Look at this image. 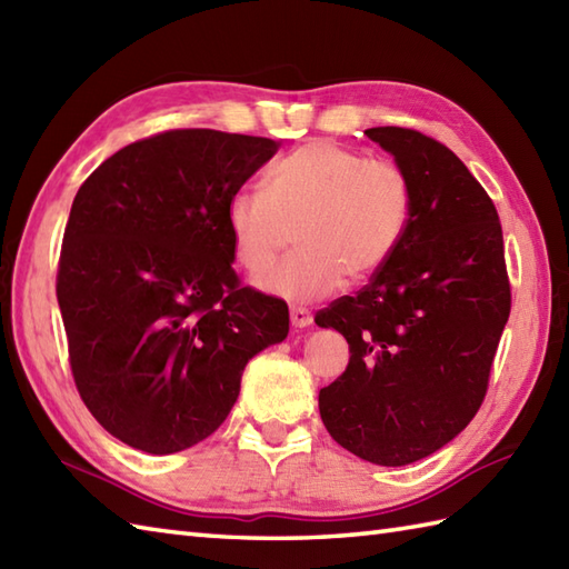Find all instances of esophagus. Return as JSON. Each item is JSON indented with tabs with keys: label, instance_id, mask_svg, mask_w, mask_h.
I'll return each instance as SVG.
<instances>
[{
	"label": "esophagus",
	"instance_id": "esophagus-1",
	"mask_svg": "<svg viewBox=\"0 0 569 569\" xmlns=\"http://www.w3.org/2000/svg\"><path fill=\"white\" fill-rule=\"evenodd\" d=\"M312 322V316H310V310H306V308H291V325L293 328H308V325Z\"/></svg>",
	"mask_w": 569,
	"mask_h": 569
}]
</instances>
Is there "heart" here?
<instances>
[{
    "instance_id": "heart-1",
    "label": "heart",
    "mask_w": 569,
    "mask_h": 569,
    "mask_svg": "<svg viewBox=\"0 0 569 569\" xmlns=\"http://www.w3.org/2000/svg\"><path fill=\"white\" fill-rule=\"evenodd\" d=\"M413 217V183L391 159L335 141H308L266 171L263 192L229 196L224 222L237 263L259 278L296 229L298 251L261 283L296 303L332 293L340 281L379 273L403 244Z\"/></svg>"
}]
</instances>
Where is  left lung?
<instances>
[{"label": "left lung", "instance_id": "1", "mask_svg": "<svg viewBox=\"0 0 569 569\" xmlns=\"http://www.w3.org/2000/svg\"><path fill=\"white\" fill-rule=\"evenodd\" d=\"M413 183L403 244L357 296L318 310L349 345L320 389V418L345 450L401 467L440 450L477 416L511 312L497 208L467 166L432 137L373 127Z\"/></svg>", "mask_w": 569, "mask_h": 569}]
</instances>
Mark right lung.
I'll return each instance as SVG.
<instances>
[{
  "label": "right lung",
  "instance_id": "right-lung-1",
  "mask_svg": "<svg viewBox=\"0 0 569 569\" xmlns=\"http://www.w3.org/2000/svg\"><path fill=\"white\" fill-rule=\"evenodd\" d=\"M278 141L171 129L80 186L56 296L82 403L117 440L173 455L222 426L241 371L286 340V300L232 269L224 208Z\"/></svg>",
  "mask_w": 569,
  "mask_h": 569
}]
</instances>
